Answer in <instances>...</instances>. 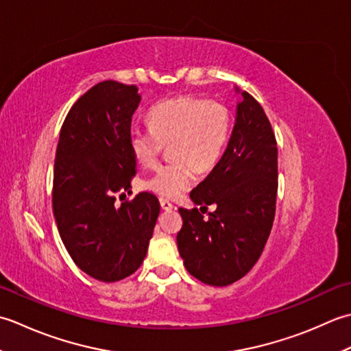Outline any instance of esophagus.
<instances>
[{
    "label": "esophagus",
    "instance_id": "34e87169",
    "mask_svg": "<svg viewBox=\"0 0 351 351\" xmlns=\"http://www.w3.org/2000/svg\"><path fill=\"white\" fill-rule=\"evenodd\" d=\"M160 206H162V209L163 210H171L174 207V204L169 202V199H167V198H163V197H160Z\"/></svg>",
    "mask_w": 351,
    "mask_h": 351
}]
</instances>
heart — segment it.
<instances>
[{
    "instance_id": "b5f03b06",
    "label": "heart",
    "mask_w": 351,
    "mask_h": 351,
    "mask_svg": "<svg viewBox=\"0 0 351 351\" xmlns=\"http://www.w3.org/2000/svg\"><path fill=\"white\" fill-rule=\"evenodd\" d=\"M149 128H133L128 134L132 154L142 167H153L169 144L173 160L157 167L144 188L174 198L188 191L197 173H207L219 162L230 138L232 119L227 107L195 95H180L149 109Z\"/></svg>"
}]
</instances>
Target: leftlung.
<instances>
[{"label": "left lung", "instance_id": "left-lung-1", "mask_svg": "<svg viewBox=\"0 0 351 351\" xmlns=\"http://www.w3.org/2000/svg\"><path fill=\"white\" fill-rule=\"evenodd\" d=\"M238 104L226 152L212 173L191 192L195 204L217 209L204 217L180 212L177 245L184 268L199 282L227 286L259 259L271 232L277 199V141L267 113L248 92Z\"/></svg>", "mask_w": 351, "mask_h": 351}]
</instances>
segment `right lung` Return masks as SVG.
<instances>
[{"label": "right lung", "mask_w": 351, "mask_h": 351, "mask_svg": "<svg viewBox=\"0 0 351 351\" xmlns=\"http://www.w3.org/2000/svg\"><path fill=\"white\" fill-rule=\"evenodd\" d=\"M141 103L134 84L106 80L77 99L63 121L56 149L53 212L69 256L101 282L132 276L147 256L159 199L132 192L136 159L128 145L132 117Z\"/></svg>", "instance_id": "add662e5"}]
</instances>
